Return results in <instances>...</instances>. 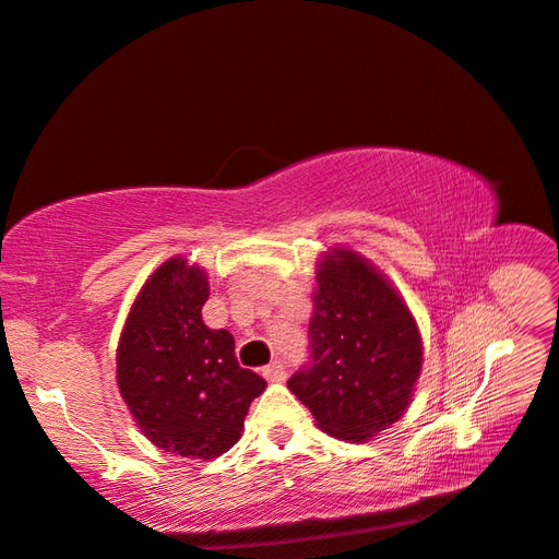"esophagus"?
I'll return each instance as SVG.
<instances>
[{
    "label": "esophagus",
    "mask_w": 559,
    "mask_h": 559,
    "mask_svg": "<svg viewBox=\"0 0 559 559\" xmlns=\"http://www.w3.org/2000/svg\"><path fill=\"white\" fill-rule=\"evenodd\" d=\"M262 377H264L266 381H283V379H285L283 362H281V360H274L271 365H266V368L262 370Z\"/></svg>",
    "instance_id": "obj_1"
}]
</instances>
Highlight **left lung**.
<instances>
[{
    "mask_svg": "<svg viewBox=\"0 0 559 559\" xmlns=\"http://www.w3.org/2000/svg\"><path fill=\"white\" fill-rule=\"evenodd\" d=\"M311 297V365L288 389L328 436L368 442L412 403L424 365L419 325L395 285L350 248L321 254Z\"/></svg>",
    "mask_w": 559,
    "mask_h": 559,
    "instance_id": "1",
    "label": "left lung"
}]
</instances>
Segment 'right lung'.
Returning a JSON list of instances; mask_svg holds the SVG:
<instances>
[{
    "instance_id": "obj_1",
    "label": "right lung",
    "mask_w": 559,
    "mask_h": 559,
    "mask_svg": "<svg viewBox=\"0 0 559 559\" xmlns=\"http://www.w3.org/2000/svg\"><path fill=\"white\" fill-rule=\"evenodd\" d=\"M205 269L182 254L152 271L117 346V386L152 444L187 459H217L241 438L266 381L243 370L229 330L203 323Z\"/></svg>"
}]
</instances>
